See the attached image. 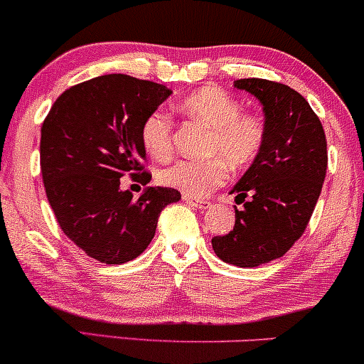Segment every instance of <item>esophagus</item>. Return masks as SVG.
Here are the masks:
<instances>
[{
    "mask_svg": "<svg viewBox=\"0 0 364 364\" xmlns=\"http://www.w3.org/2000/svg\"><path fill=\"white\" fill-rule=\"evenodd\" d=\"M183 200H185L186 203H190V205L196 207V208H203V210L210 207V202H207V200H200V198H196V196L183 195Z\"/></svg>",
    "mask_w": 364,
    "mask_h": 364,
    "instance_id": "1",
    "label": "esophagus"
}]
</instances>
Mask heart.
I'll use <instances>...</instances> for the list:
<instances>
[{"instance_id":"obj_1","label":"heart","mask_w":364,"mask_h":364,"mask_svg":"<svg viewBox=\"0 0 364 364\" xmlns=\"http://www.w3.org/2000/svg\"><path fill=\"white\" fill-rule=\"evenodd\" d=\"M179 109L208 128L203 152L207 159L173 162L159 173V181L190 196H205L228 178V164L243 169L260 156L265 127L258 116L241 112V104L228 92L207 87L186 95ZM141 144L154 159H166L173 150V121L164 111H154L141 124Z\"/></svg>"}]
</instances>
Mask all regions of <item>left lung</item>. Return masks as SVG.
Instances as JSON below:
<instances>
[{"label": "left lung", "mask_w": 364, "mask_h": 364, "mask_svg": "<svg viewBox=\"0 0 364 364\" xmlns=\"http://www.w3.org/2000/svg\"><path fill=\"white\" fill-rule=\"evenodd\" d=\"M235 87L257 97L265 144L229 193L252 198L237 210L229 235L212 237L217 257L236 267L281 258L306 229L327 173V140L306 99L284 83L241 78Z\"/></svg>", "instance_id": "left-lung-1"}]
</instances>
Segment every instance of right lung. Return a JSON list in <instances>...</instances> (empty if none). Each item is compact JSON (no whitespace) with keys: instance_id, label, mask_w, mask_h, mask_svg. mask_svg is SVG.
Listing matches in <instances>:
<instances>
[{"instance_id":"obj_1","label":"right lung","mask_w":364,"mask_h":364,"mask_svg":"<svg viewBox=\"0 0 364 364\" xmlns=\"http://www.w3.org/2000/svg\"><path fill=\"white\" fill-rule=\"evenodd\" d=\"M173 90L112 73L65 90L41 128V171L58 224L89 257L109 265L136 258L156 235L162 208L181 200L174 188L121 190L129 173L150 181L141 162V124Z\"/></svg>"}]
</instances>
